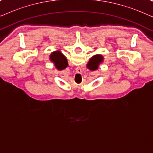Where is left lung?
Returning <instances> with one entry per match:
<instances>
[{
	"label": "left lung",
	"instance_id": "1",
	"mask_svg": "<svg viewBox=\"0 0 153 153\" xmlns=\"http://www.w3.org/2000/svg\"><path fill=\"white\" fill-rule=\"evenodd\" d=\"M103 60H104L103 56L102 55H100V54L93 56V57L89 60L88 63L87 64V68H88L90 70H92V71L97 70L100 64L101 63V62H102Z\"/></svg>",
	"mask_w": 153,
	"mask_h": 153
}]
</instances>
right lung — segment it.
<instances>
[{
  "label": "right lung",
  "mask_w": 153,
  "mask_h": 153,
  "mask_svg": "<svg viewBox=\"0 0 153 153\" xmlns=\"http://www.w3.org/2000/svg\"><path fill=\"white\" fill-rule=\"evenodd\" d=\"M50 60L53 62L54 65L58 70H64L68 66V60L60 51L52 52L50 55Z\"/></svg>",
  "instance_id": "add662e5"
}]
</instances>
